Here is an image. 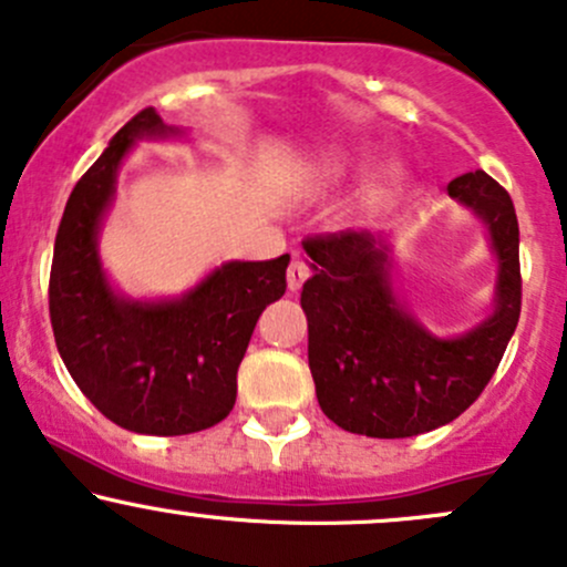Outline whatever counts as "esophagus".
I'll return each mask as SVG.
<instances>
[{"label":"esophagus","instance_id":"obj_1","mask_svg":"<svg viewBox=\"0 0 567 567\" xmlns=\"http://www.w3.org/2000/svg\"><path fill=\"white\" fill-rule=\"evenodd\" d=\"M309 274H312V269H309L307 260L296 258L293 264L288 266V288L293 290V293H296V290H301V285L309 279Z\"/></svg>","mask_w":567,"mask_h":567}]
</instances>
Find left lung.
Listing matches in <instances>:
<instances>
[{"mask_svg":"<svg viewBox=\"0 0 567 567\" xmlns=\"http://www.w3.org/2000/svg\"><path fill=\"white\" fill-rule=\"evenodd\" d=\"M452 198L487 220L501 260L497 307L460 339H433L398 307L384 245L365 231L315 234L301 307L309 320V369L328 420L371 439H409L457 420L501 365L522 312L519 223L514 202L487 172L460 174Z\"/></svg>","mask_w":567,"mask_h":567,"instance_id":"8db88e82","label":"left lung"}]
</instances>
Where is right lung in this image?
Here are the masks:
<instances>
[{"instance_id":"1","label":"right lung","mask_w":567,"mask_h":567,"mask_svg":"<svg viewBox=\"0 0 567 567\" xmlns=\"http://www.w3.org/2000/svg\"><path fill=\"white\" fill-rule=\"evenodd\" d=\"M169 132L153 107L136 112L78 179L48 288L55 347L78 388L115 425L147 435H188L226 420L255 322L285 296L290 264V255L226 264L183 301L132 303L112 293L96 228L117 164L136 136Z\"/></svg>"}]
</instances>
